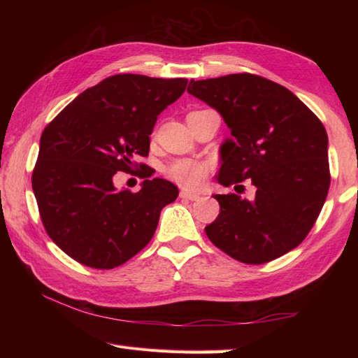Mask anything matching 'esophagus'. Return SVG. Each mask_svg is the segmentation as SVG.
<instances>
[{"label":"esophagus","instance_id":"34e87169","mask_svg":"<svg viewBox=\"0 0 358 358\" xmlns=\"http://www.w3.org/2000/svg\"><path fill=\"white\" fill-rule=\"evenodd\" d=\"M180 196H181V199H186V200H191V201H196L200 199L199 194H194V192H189V191H181Z\"/></svg>","mask_w":358,"mask_h":358}]
</instances>
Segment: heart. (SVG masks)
Returning <instances> with one entry per match:
<instances>
[{
	"mask_svg": "<svg viewBox=\"0 0 358 358\" xmlns=\"http://www.w3.org/2000/svg\"><path fill=\"white\" fill-rule=\"evenodd\" d=\"M210 166L208 162H200L194 158H180L166 166L167 178L189 191L199 189L208 178Z\"/></svg>",
	"mask_w": 358,
	"mask_h": 358,
	"instance_id": "obj_1",
	"label": "heart"
}]
</instances>
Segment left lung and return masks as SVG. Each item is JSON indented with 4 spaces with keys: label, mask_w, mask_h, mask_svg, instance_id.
<instances>
[{
    "label": "left lung",
    "mask_w": 358,
    "mask_h": 358,
    "mask_svg": "<svg viewBox=\"0 0 358 358\" xmlns=\"http://www.w3.org/2000/svg\"><path fill=\"white\" fill-rule=\"evenodd\" d=\"M187 92L220 112L232 138L222 144L218 183L250 178L255 199L214 195L220 214L204 227L214 245L246 264L296 248L313 229L329 191L328 134L291 90L252 73L194 81Z\"/></svg>",
    "instance_id": "8db88e82"
}]
</instances>
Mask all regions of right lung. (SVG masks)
Masks as SVG:
<instances>
[{
	"mask_svg": "<svg viewBox=\"0 0 358 358\" xmlns=\"http://www.w3.org/2000/svg\"><path fill=\"white\" fill-rule=\"evenodd\" d=\"M186 86V78L113 75L45 126L32 189L45 232L73 260L113 269L154 237L159 212L177 200V186L146 178L138 192L117 191L113 175L144 169L134 159L148 157L158 115Z\"/></svg>",
	"mask_w": 358,
	"mask_h": 358,
	"instance_id": "right-lung-1",
	"label": "right lung"
}]
</instances>
